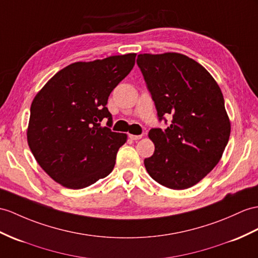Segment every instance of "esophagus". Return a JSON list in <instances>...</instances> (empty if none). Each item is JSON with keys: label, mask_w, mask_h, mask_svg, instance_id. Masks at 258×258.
<instances>
[{"label": "esophagus", "mask_w": 258, "mask_h": 258, "mask_svg": "<svg viewBox=\"0 0 258 258\" xmlns=\"http://www.w3.org/2000/svg\"><path fill=\"white\" fill-rule=\"evenodd\" d=\"M129 138L131 140H134V141H137V140H140L141 138H142V136L140 135V136H136V135H129Z\"/></svg>", "instance_id": "esophagus-1"}]
</instances>
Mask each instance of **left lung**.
<instances>
[{
	"mask_svg": "<svg viewBox=\"0 0 258 258\" xmlns=\"http://www.w3.org/2000/svg\"><path fill=\"white\" fill-rule=\"evenodd\" d=\"M159 120L173 116L165 130L153 128L155 150L144 160L149 175L171 189H186L211 172L227 147L231 123L222 92L211 74L187 55H138Z\"/></svg>",
	"mask_w": 258,
	"mask_h": 258,
	"instance_id": "left-lung-1",
	"label": "left lung"
}]
</instances>
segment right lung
Masks as SVG:
<instances>
[{
	"label": "right lung",
	"instance_id": "right-lung-1",
	"mask_svg": "<svg viewBox=\"0 0 258 258\" xmlns=\"http://www.w3.org/2000/svg\"><path fill=\"white\" fill-rule=\"evenodd\" d=\"M136 53L75 62L50 79L35 96L28 146L56 183L81 189L109 175L127 135L102 127L112 123L106 107L111 91L133 70Z\"/></svg>",
	"mask_w": 258,
	"mask_h": 258
}]
</instances>
